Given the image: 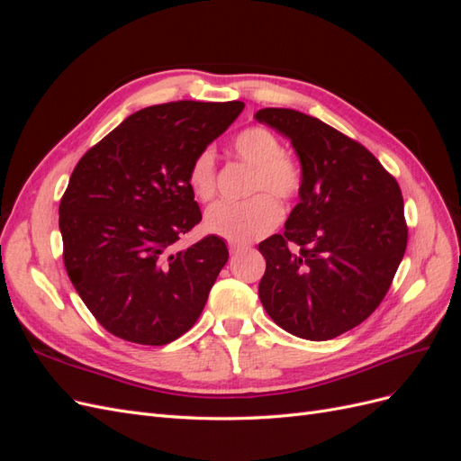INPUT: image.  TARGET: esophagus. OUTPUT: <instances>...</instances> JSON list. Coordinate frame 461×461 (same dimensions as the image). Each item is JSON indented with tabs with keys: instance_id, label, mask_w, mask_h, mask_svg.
<instances>
[{
	"instance_id": "1",
	"label": "esophagus",
	"mask_w": 461,
	"mask_h": 461,
	"mask_svg": "<svg viewBox=\"0 0 461 461\" xmlns=\"http://www.w3.org/2000/svg\"><path fill=\"white\" fill-rule=\"evenodd\" d=\"M229 249H230L232 256H236V254L244 252V249H248V246H246V244H239V242H230V244H229Z\"/></svg>"
}]
</instances>
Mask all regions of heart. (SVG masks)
Here are the masks:
<instances>
[{
  "label": "heart",
  "instance_id": "heart-1",
  "mask_svg": "<svg viewBox=\"0 0 461 461\" xmlns=\"http://www.w3.org/2000/svg\"><path fill=\"white\" fill-rule=\"evenodd\" d=\"M234 156L254 167L249 192H261L246 202H217L205 212V229L230 242H249L273 230L283 217L278 200H292L302 186L300 165L286 153L278 136L265 127H248L234 136ZM188 185L194 196L209 202L217 190L215 151L203 148L192 159ZM274 195L271 197L270 194Z\"/></svg>",
  "mask_w": 461,
  "mask_h": 461
}]
</instances>
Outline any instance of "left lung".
Segmentation results:
<instances>
[{"instance_id": "obj_1", "label": "left lung", "mask_w": 461, "mask_h": 461, "mask_svg": "<svg viewBox=\"0 0 461 461\" xmlns=\"http://www.w3.org/2000/svg\"><path fill=\"white\" fill-rule=\"evenodd\" d=\"M292 142L302 165L300 203L283 234L259 244V300L286 332L330 340L379 308L406 252L396 178L373 153L294 109L256 113Z\"/></svg>"}]
</instances>
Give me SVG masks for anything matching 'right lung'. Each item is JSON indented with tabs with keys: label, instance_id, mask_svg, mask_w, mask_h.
Listing matches in <instances>:
<instances>
[{
	"label": "right lung",
	"instance_id": "1",
	"mask_svg": "<svg viewBox=\"0 0 461 461\" xmlns=\"http://www.w3.org/2000/svg\"><path fill=\"white\" fill-rule=\"evenodd\" d=\"M242 109V102L149 105L77 163L59 203L65 269L115 337L163 346L198 321L229 249L215 234L171 248L202 221L188 185L192 159Z\"/></svg>",
	"mask_w": 461,
	"mask_h": 461
}]
</instances>
